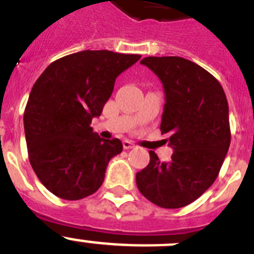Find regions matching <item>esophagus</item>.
I'll list each match as a JSON object with an SVG mask.
<instances>
[{
    "mask_svg": "<svg viewBox=\"0 0 254 254\" xmlns=\"http://www.w3.org/2000/svg\"><path fill=\"white\" fill-rule=\"evenodd\" d=\"M134 147H136V146H134L131 141H127V139L123 141V148H125V150H131V148H134Z\"/></svg>",
    "mask_w": 254,
    "mask_h": 254,
    "instance_id": "1",
    "label": "esophagus"
}]
</instances>
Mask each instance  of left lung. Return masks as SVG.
<instances>
[{
	"mask_svg": "<svg viewBox=\"0 0 254 254\" xmlns=\"http://www.w3.org/2000/svg\"><path fill=\"white\" fill-rule=\"evenodd\" d=\"M141 64L162 81L166 103L160 129L169 134L171 159L136 174L139 192L156 205H189L213 185L230 145L229 108L219 81L200 65L180 57H148Z\"/></svg>",
	"mask_w": 254,
	"mask_h": 254,
	"instance_id": "obj_1",
	"label": "left lung"
}]
</instances>
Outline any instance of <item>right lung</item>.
Instances as JSON below:
<instances>
[{"mask_svg":"<svg viewBox=\"0 0 254 254\" xmlns=\"http://www.w3.org/2000/svg\"><path fill=\"white\" fill-rule=\"evenodd\" d=\"M141 55L84 50L51 63L35 81L24 113L29 160L49 191L65 200L101 188L107 165L122 152L118 138L90 127L113 92L116 78Z\"/></svg>","mask_w":254,"mask_h":254,"instance_id":"obj_1","label":"right lung"}]
</instances>
